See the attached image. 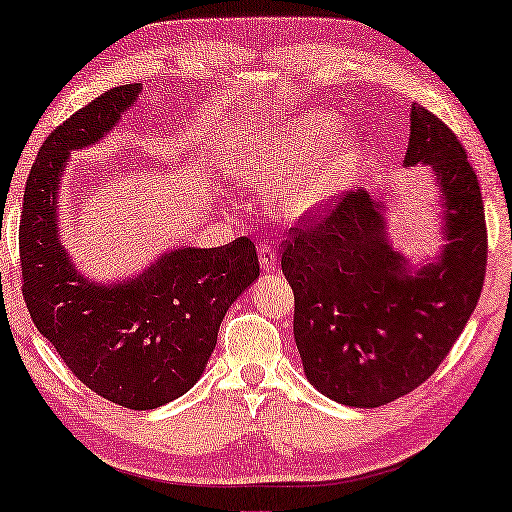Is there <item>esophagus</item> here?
I'll return each instance as SVG.
<instances>
[{"mask_svg":"<svg viewBox=\"0 0 512 512\" xmlns=\"http://www.w3.org/2000/svg\"><path fill=\"white\" fill-rule=\"evenodd\" d=\"M258 258H261V270L274 272L276 270V249L272 245L258 247Z\"/></svg>","mask_w":512,"mask_h":512,"instance_id":"esophagus-1","label":"esophagus"}]
</instances>
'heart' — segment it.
<instances>
[{
    "label": "heart",
    "instance_id": "heart-1",
    "mask_svg": "<svg viewBox=\"0 0 512 512\" xmlns=\"http://www.w3.org/2000/svg\"><path fill=\"white\" fill-rule=\"evenodd\" d=\"M338 127L331 113H301L233 142L226 167L245 186H267L292 172L272 195L276 213L290 220L315 217L345 190L358 161L356 133Z\"/></svg>",
    "mask_w": 512,
    "mask_h": 512
}]
</instances>
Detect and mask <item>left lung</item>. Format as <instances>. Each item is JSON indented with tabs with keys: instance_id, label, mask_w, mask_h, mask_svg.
<instances>
[{
	"instance_id": "obj_1",
	"label": "left lung",
	"mask_w": 512,
	"mask_h": 512,
	"mask_svg": "<svg viewBox=\"0 0 512 512\" xmlns=\"http://www.w3.org/2000/svg\"><path fill=\"white\" fill-rule=\"evenodd\" d=\"M406 167L429 165L447 245L420 270L385 236L381 201L349 192L292 229L281 270L295 290L304 372L333 401L376 408L413 392L454 347L481 297L488 233L479 179L456 133L410 108Z\"/></svg>"
}]
</instances>
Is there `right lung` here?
Returning <instances> with one entry per match:
<instances>
[{"mask_svg": "<svg viewBox=\"0 0 512 512\" xmlns=\"http://www.w3.org/2000/svg\"><path fill=\"white\" fill-rule=\"evenodd\" d=\"M142 83L111 88L49 133L24 188L22 292L36 329L99 397L152 410L181 397L206 370L229 306L258 279L249 238L179 247L136 279L95 283L74 270L58 238V190L70 152L111 133Z\"/></svg>", "mask_w": 512, "mask_h": 512, "instance_id": "right-lung-1", "label": "right lung"}]
</instances>
